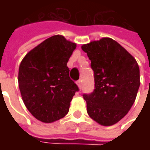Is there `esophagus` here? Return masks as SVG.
<instances>
[{
  "label": "esophagus",
  "mask_w": 150,
  "mask_h": 150,
  "mask_svg": "<svg viewBox=\"0 0 150 150\" xmlns=\"http://www.w3.org/2000/svg\"><path fill=\"white\" fill-rule=\"evenodd\" d=\"M77 83H78V87H79V88H82V86H83V81H82V79H79L78 82H77Z\"/></svg>",
  "instance_id": "34e87169"
}]
</instances>
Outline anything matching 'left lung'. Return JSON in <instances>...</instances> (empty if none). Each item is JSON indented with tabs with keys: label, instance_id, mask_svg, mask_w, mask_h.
I'll return each mask as SVG.
<instances>
[{
	"label": "left lung",
	"instance_id": "1",
	"mask_svg": "<svg viewBox=\"0 0 150 150\" xmlns=\"http://www.w3.org/2000/svg\"><path fill=\"white\" fill-rule=\"evenodd\" d=\"M93 71L94 89L84 93L87 111L97 123L110 126L118 123L130 110L140 85L136 60L111 38L85 44Z\"/></svg>",
	"mask_w": 150,
	"mask_h": 150
}]
</instances>
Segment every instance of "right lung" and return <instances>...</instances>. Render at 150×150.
<instances>
[{
    "label": "right lung",
    "instance_id": "right-lung-1",
    "mask_svg": "<svg viewBox=\"0 0 150 150\" xmlns=\"http://www.w3.org/2000/svg\"><path fill=\"white\" fill-rule=\"evenodd\" d=\"M75 48L76 44L57 35L39 44L21 62L18 83L22 100L29 112L43 123L63 118L79 91L67 66Z\"/></svg>",
    "mask_w": 150,
    "mask_h": 150
}]
</instances>
